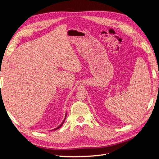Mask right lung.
Listing matches in <instances>:
<instances>
[{"instance_id":"add662e5","label":"right lung","mask_w":159,"mask_h":159,"mask_svg":"<svg viewBox=\"0 0 159 159\" xmlns=\"http://www.w3.org/2000/svg\"><path fill=\"white\" fill-rule=\"evenodd\" d=\"M65 119H66V117H65V119H64V121H63V122H62V123H61V125H60V126H59V127H57V128H56V129H54V131H55V130H57V129H59V128H60V127H61V126H62V125H63V124H64V121H65Z\"/></svg>"}]
</instances>
